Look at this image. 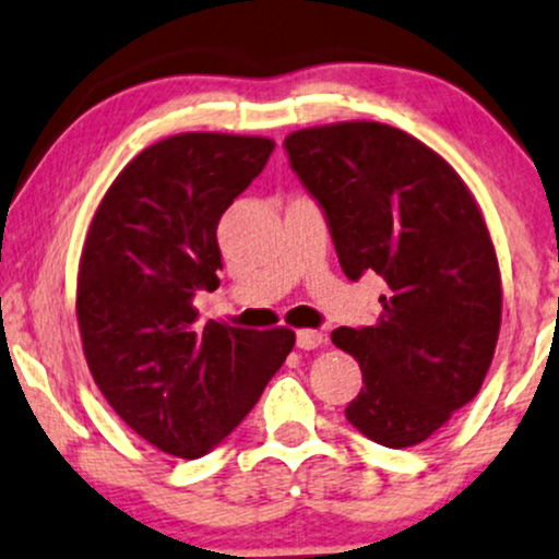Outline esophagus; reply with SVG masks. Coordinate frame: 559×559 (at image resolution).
<instances>
[{"label":"esophagus","instance_id":"obj_1","mask_svg":"<svg viewBox=\"0 0 559 559\" xmlns=\"http://www.w3.org/2000/svg\"><path fill=\"white\" fill-rule=\"evenodd\" d=\"M326 342V334L319 332V329H300L298 332V347L300 349H316Z\"/></svg>","mask_w":559,"mask_h":559}]
</instances>
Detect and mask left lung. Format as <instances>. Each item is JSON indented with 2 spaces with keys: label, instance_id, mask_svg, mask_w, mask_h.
<instances>
[{
  "label": "left lung",
  "instance_id": "1",
  "mask_svg": "<svg viewBox=\"0 0 559 559\" xmlns=\"http://www.w3.org/2000/svg\"><path fill=\"white\" fill-rule=\"evenodd\" d=\"M285 147L344 274L376 272L389 287L373 326L332 332L365 383L344 415L381 445L423 443L479 394L498 344L502 280L485 215L436 150L389 123L300 129Z\"/></svg>",
  "mask_w": 559,
  "mask_h": 559
}]
</instances>
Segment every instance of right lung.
<instances>
[{
  "label": "right lung",
  "mask_w": 559,
  "mask_h": 559,
  "mask_svg": "<svg viewBox=\"0 0 559 559\" xmlns=\"http://www.w3.org/2000/svg\"><path fill=\"white\" fill-rule=\"evenodd\" d=\"M274 150L269 136L183 132L132 157L90 219L78 326L93 381L136 436L199 459L240 425L295 347L287 326H199L217 290V223Z\"/></svg>",
  "instance_id": "1"
}]
</instances>
